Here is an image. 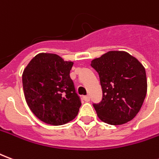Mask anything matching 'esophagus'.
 Listing matches in <instances>:
<instances>
[{
	"mask_svg": "<svg viewBox=\"0 0 159 159\" xmlns=\"http://www.w3.org/2000/svg\"><path fill=\"white\" fill-rule=\"evenodd\" d=\"M83 100L88 102V101H89L90 100V96L89 95H85V96H83Z\"/></svg>",
	"mask_w": 159,
	"mask_h": 159,
	"instance_id": "obj_1",
	"label": "esophagus"
}]
</instances>
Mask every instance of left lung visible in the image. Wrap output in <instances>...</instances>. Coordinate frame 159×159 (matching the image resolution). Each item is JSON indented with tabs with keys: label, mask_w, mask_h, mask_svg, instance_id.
I'll return each mask as SVG.
<instances>
[{
	"label": "left lung",
	"mask_w": 159,
	"mask_h": 159,
	"mask_svg": "<svg viewBox=\"0 0 159 159\" xmlns=\"http://www.w3.org/2000/svg\"><path fill=\"white\" fill-rule=\"evenodd\" d=\"M100 76L102 99L93 103L98 117L111 125L129 122L140 111L147 95L146 70L129 53L110 51L93 59Z\"/></svg>",
	"instance_id": "8db88e82"
}]
</instances>
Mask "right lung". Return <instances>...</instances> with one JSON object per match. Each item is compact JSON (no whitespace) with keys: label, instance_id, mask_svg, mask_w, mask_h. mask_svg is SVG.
Returning a JSON list of instances; mask_svg holds the SVG:
<instances>
[{"label":"right lung","instance_id":"obj_1","mask_svg":"<svg viewBox=\"0 0 159 159\" xmlns=\"http://www.w3.org/2000/svg\"><path fill=\"white\" fill-rule=\"evenodd\" d=\"M72 62L52 53H40L26 66L23 89L30 109L41 121L62 125L78 114L82 105L70 76Z\"/></svg>","mask_w":159,"mask_h":159}]
</instances>
